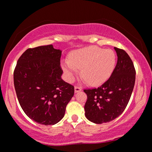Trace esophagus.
Returning a JSON list of instances; mask_svg holds the SVG:
<instances>
[{"label":"esophagus","instance_id":"esophagus-1","mask_svg":"<svg viewBox=\"0 0 152 152\" xmlns=\"http://www.w3.org/2000/svg\"><path fill=\"white\" fill-rule=\"evenodd\" d=\"M82 91V88L79 86H75V93H78Z\"/></svg>","mask_w":152,"mask_h":152}]
</instances>
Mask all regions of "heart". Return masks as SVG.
Segmentation results:
<instances>
[{"label":"heart","mask_w":152,"mask_h":152,"mask_svg":"<svg viewBox=\"0 0 152 152\" xmlns=\"http://www.w3.org/2000/svg\"><path fill=\"white\" fill-rule=\"evenodd\" d=\"M116 56L110 49L88 46L73 52L70 59L62 61L61 66L68 82H72L81 69V75L91 85H99L111 75Z\"/></svg>","instance_id":"heart-1"}]
</instances>
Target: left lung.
<instances>
[{"label":"left lung","mask_w":152,"mask_h":152,"mask_svg":"<svg viewBox=\"0 0 152 152\" xmlns=\"http://www.w3.org/2000/svg\"><path fill=\"white\" fill-rule=\"evenodd\" d=\"M118 61L107 82L97 88L86 89L85 116L89 121L102 124L113 120L125 109L134 90L136 70L125 51L114 48Z\"/></svg>","instance_id":"1"}]
</instances>
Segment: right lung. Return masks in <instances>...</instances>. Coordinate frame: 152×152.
Segmentation results:
<instances>
[{"label": "right lung", "instance_id": "1", "mask_svg": "<svg viewBox=\"0 0 152 152\" xmlns=\"http://www.w3.org/2000/svg\"><path fill=\"white\" fill-rule=\"evenodd\" d=\"M61 51L53 45L29 48L14 70V88L20 107L39 124L59 122L74 95V86L61 79Z\"/></svg>", "mask_w": 152, "mask_h": 152}]
</instances>
